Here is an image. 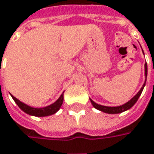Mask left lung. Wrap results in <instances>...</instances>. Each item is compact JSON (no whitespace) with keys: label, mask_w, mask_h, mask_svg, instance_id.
<instances>
[{"label":"left lung","mask_w":154,"mask_h":154,"mask_svg":"<svg viewBox=\"0 0 154 154\" xmlns=\"http://www.w3.org/2000/svg\"><path fill=\"white\" fill-rule=\"evenodd\" d=\"M145 75H146V77H147V64H146H146H145ZM146 82H145V84L143 85L142 86V88L140 89V91L136 94V95L134 96L132 98H131L130 101H128L127 103H125V104H123V105H120V106H116V107H110V106H104V105H100V104H96L94 101H92L91 99V104L92 105L94 106V108L96 109H97V110H99V111H101V112H104L105 113H109V114H116V113H121L123 112H125V111H127V110H129L130 108H131L135 103L138 101V99H139V97H140V96L141 95V93H142V91H143V89H144V86L146 85Z\"/></svg>","instance_id":"left-lung-1"}]
</instances>
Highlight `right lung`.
<instances>
[{"instance_id": "right-lung-1", "label": "right lung", "mask_w": 154, "mask_h": 154, "mask_svg": "<svg viewBox=\"0 0 154 154\" xmlns=\"http://www.w3.org/2000/svg\"><path fill=\"white\" fill-rule=\"evenodd\" d=\"M12 98L14 99V101L17 104V105L20 107V109L23 110V112L27 114L35 116V117H45V116H50V115L56 113L60 109V107L62 106L63 102V93L60 96V97L54 104H50L46 107H43V108H34L31 106H29L27 104H23V102L19 101L17 98H15L13 96H12Z\"/></svg>"}]
</instances>
